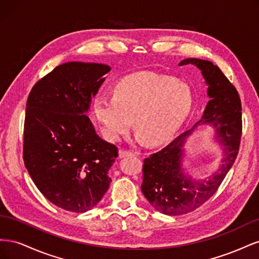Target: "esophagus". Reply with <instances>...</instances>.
I'll return each mask as SVG.
<instances>
[{
	"instance_id": "obj_1",
	"label": "esophagus",
	"mask_w": 259,
	"mask_h": 259,
	"mask_svg": "<svg viewBox=\"0 0 259 259\" xmlns=\"http://www.w3.org/2000/svg\"><path fill=\"white\" fill-rule=\"evenodd\" d=\"M119 155H120V158H126V156H130V155H136V152L127 151V150H120Z\"/></svg>"
}]
</instances>
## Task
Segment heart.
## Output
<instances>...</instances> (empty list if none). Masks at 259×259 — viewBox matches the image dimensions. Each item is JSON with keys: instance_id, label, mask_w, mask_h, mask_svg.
I'll use <instances>...</instances> for the list:
<instances>
[{"instance_id": "heart-1", "label": "heart", "mask_w": 259, "mask_h": 259, "mask_svg": "<svg viewBox=\"0 0 259 259\" xmlns=\"http://www.w3.org/2000/svg\"><path fill=\"white\" fill-rule=\"evenodd\" d=\"M189 86L174 77L142 71L125 76L114 96L101 94L94 103V112L105 136L119 140L133 126L139 130L136 139L162 145L182 127L191 110Z\"/></svg>"}]
</instances>
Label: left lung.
<instances>
[{
  "mask_svg": "<svg viewBox=\"0 0 259 259\" xmlns=\"http://www.w3.org/2000/svg\"><path fill=\"white\" fill-rule=\"evenodd\" d=\"M197 67L207 85L208 103L201 120L161 151L145 159L142 191L150 205L165 215H183L201 206L221 186L236 160L242 134L241 100L234 86L213 62L187 58L179 66ZM201 124L213 130L224 158L215 174L198 181L183 166L186 139Z\"/></svg>",
  "mask_w": 259,
  "mask_h": 259,
  "instance_id": "obj_1",
  "label": "left lung"
}]
</instances>
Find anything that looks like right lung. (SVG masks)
<instances>
[{
  "label": "right lung",
  "instance_id": "right-lung-1",
  "mask_svg": "<svg viewBox=\"0 0 259 259\" xmlns=\"http://www.w3.org/2000/svg\"><path fill=\"white\" fill-rule=\"evenodd\" d=\"M110 70L97 62H65L28 97L25 165L46 199L74 213L95 207L111 183L108 171L117 148L97 135L86 115Z\"/></svg>",
  "mask_w": 259,
  "mask_h": 259
}]
</instances>
